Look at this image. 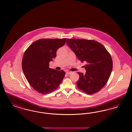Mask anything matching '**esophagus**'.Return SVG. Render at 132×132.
Masks as SVG:
<instances>
[{
	"instance_id": "34e87169",
	"label": "esophagus",
	"mask_w": 132,
	"mask_h": 132,
	"mask_svg": "<svg viewBox=\"0 0 132 132\" xmlns=\"http://www.w3.org/2000/svg\"><path fill=\"white\" fill-rule=\"evenodd\" d=\"M66 73L67 74H71L72 73V72H71V71H67Z\"/></svg>"
}]
</instances>
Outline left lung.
Returning a JSON list of instances; mask_svg holds the SVG:
<instances>
[{"label": "left lung", "instance_id": "left-lung-1", "mask_svg": "<svg viewBox=\"0 0 132 132\" xmlns=\"http://www.w3.org/2000/svg\"><path fill=\"white\" fill-rule=\"evenodd\" d=\"M67 43L81 62L86 63L85 74L78 72V88L88 95L98 92L110 76L113 62L110 53L102 44L92 40L67 39Z\"/></svg>", "mask_w": 132, "mask_h": 132}]
</instances>
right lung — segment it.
<instances>
[{"label":"right lung","instance_id":"add662e5","mask_svg":"<svg viewBox=\"0 0 132 132\" xmlns=\"http://www.w3.org/2000/svg\"><path fill=\"white\" fill-rule=\"evenodd\" d=\"M65 41L66 38L39 39L25 52L22 62L23 73L30 85L39 93H51L63 81L65 72L50 68L49 63L55 58L57 51Z\"/></svg>","mask_w":132,"mask_h":132}]
</instances>
